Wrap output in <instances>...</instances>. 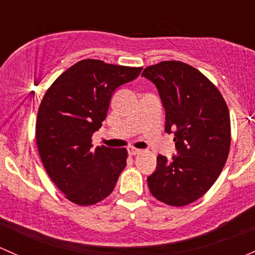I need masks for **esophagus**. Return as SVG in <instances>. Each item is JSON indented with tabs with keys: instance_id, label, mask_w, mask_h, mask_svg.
I'll use <instances>...</instances> for the list:
<instances>
[{
	"instance_id": "obj_1",
	"label": "esophagus",
	"mask_w": 255,
	"mask_h": 255,
	"mask_svg": "<svg viewBox=\"0 0 255 255\" xmlns=\"http://www.w3.org/2000/svg\"><path fill=\"white\" fill-rule=\"evenodd\" d=\"M128 154H131V156H136V154H138L141 152V149H137L135 148V147H128Z\"/></svg>"
}]
</instances>
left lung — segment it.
I'll list each match as a JSON object with an SVG mask.
<instances>
[{
    "instance_id": "8db88e82",
    "label": "left lung",
    "mask_w": 255,
    "mask_h": 255,
    "mask_svg": "<svg viewBox=\"0 0 255 255\" xmlns=\"http://www.w3.org/2000/svg\"><path fill=\"white\" fill-rule=\"evenodd\" d=\"M166 110L167 133H174L177 154L157 156L147 177L149 191L170 206H185L204 195L222 172L231 145L230 113L224 97L196 69L180 61L146 67Z\"/></svg>"
}]
</instances>
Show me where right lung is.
Masks as SVG:
<instances>
[{"mask_svg":"<svg viewBox=\"0 0 255 255\" xmlns=\"http://www.w3.org/2000/svg\"><path fill=\"white\" fill-rule=\"evenodd\" d=\"M141 70L82 60L61 73L41 101L35 128L41 162L54 184L77 205L109 196L127 166V148H93L92 136L107 118L115 89Z\"/></svg>","mask_w":255,"mask_h":255,"instance_id":"obj_1","label":"right lung"}]
</instances>
